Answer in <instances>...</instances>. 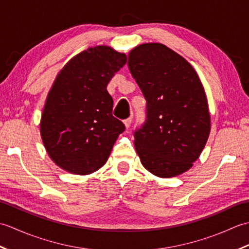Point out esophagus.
<instances>
[{
  "label": "esophagus",
  "mask_w": 249,
  "mask_h": 249,
  "mask_svg": "<svg viewBox=\"0 0 249 249\" xmlns=\"http://www.w3.org/2000/svg\"><path fill=\"white\" fill-rule=\"evenodd\" d=\"M131 122H133V116H129L128 119L124 120V124H125V126H126V128H129Z\"/></svg>",
  "instance_id": "esophagus-1"
}]
</instances>
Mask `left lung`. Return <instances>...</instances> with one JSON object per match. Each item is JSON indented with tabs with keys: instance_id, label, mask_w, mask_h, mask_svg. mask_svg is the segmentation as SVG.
Wrapping results in <instances>:
<instances>
[{
	"instance_id": "obj_1",
	"label": "left lung",
	"mask_w": 249,
	"mask_h": 249,
	"mask_svg": "<svg viewBox=\"0 0 249 249\" xmlns=\"http://www.w3.org/2000/svg\"><path fill=\"white\" fill-rule=\"evenodd\" d=\"M128 68L146 100V120L134 133L142 165L160 178L187 171L211 130L209 105L194 67L167 46L149 43L129 52Z\"/></svg>"
}]
</instances>
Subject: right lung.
<instances>
[{
  "mask_svg": "<svg viewBox=\"0 0 249 249\" xmlns=\"http://www.w3.org/2000/svg\"><path fill=\"white\" fill-rule=\"evenodd\" d=\"M126 60L125 53L96 46L73 56L57 73L41 114L40 135L63 170L86 176L108 160L125 126L112 115L107 86Z\"/></svg>",
  "mask_w": 249,
  "mask_h": 249,
  "instance_id": "add662e5",
  "label": "right lung"
}]
</instances>
